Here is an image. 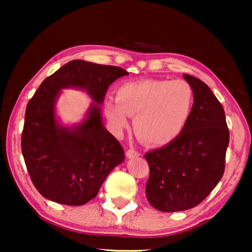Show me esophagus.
Returning a JSON list of instances; mask_svg holds the SVG:
<instances>
[{
	"mask_svg": "<svg viewBox=\"0 0 252 252\" xmlns=\"http://www.w3.org/2000/svg\"><path fill=\"white\" fill-rule=\"evenodd\" d=\"M140 153L139 151H135L134 149H128L126 151V156L128 158H135V157H139L140 156Z\"/></svg>",
	"mask_w": 252,
	"mask_h": 252,
	"instance_id": "34e87169",
	"label": "esophagus"
}]
</instances>
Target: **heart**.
I'll return each mask as SVG.
<instances>
[{"label":"heart","mask_w":252,"mask_h":252,"mask_svg":"<svg viewBox=\"0 0 252 252\" xmlns=\"http://www.w3.org/2000/svg\"><path fill=\"white\" fill-rule=\"evenodd\" d=\"M195 104V92L185 80L125 82L116 89V99L104 102L106 119L122 135L134 117L135 133L151 146H166L178 139L188 125Z\"/></svg>","instance_id":"heart-1"}]
</instances>
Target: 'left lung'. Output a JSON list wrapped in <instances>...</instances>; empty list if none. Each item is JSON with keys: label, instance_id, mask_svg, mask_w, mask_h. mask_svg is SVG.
<instances>
[{"label": "left lung", "instance_id": "obj_1", "mask_svg": "<svg viewBox=\"0 0 252 252\" xmlns=\"http://www.w3.org/2000/svg\"><path fill=\"white\" fill-rule=\"evenodd\" d=\"M184 78L195 92L188 125L173 142L144 155L150 170L147 199L161 212L198 205L225 171L229 130L221 103L202 80L188 74Z\"/></svg>", "mask_w": 252, "mask_h": 252}]
</instances>
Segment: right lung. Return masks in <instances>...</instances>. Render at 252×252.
Returning <instances> with one entry per match:
<instances>
[{
	"mask_svg": "<svg viewBox=\"0 0 252 252\" xmlns=\"http://www.w3.org/2000/svg\"><path fill=\"white\" fill-rule=\"evenodd\" d=\"M127 74L122 67L74 60L37 88L26 106L22 151L33 185L43 197L84 205L125 159L122 144L103 125L101 105L109 86ZM65 88L85 90L93 99L84 120L71 126L61 124L56 116L57 98Z\"/></svg>",
	"mask_w": 252,
	"mask_h": 252,
	"instance_id": "add662e5",
	"label": "right lung"
}]
</instances>
